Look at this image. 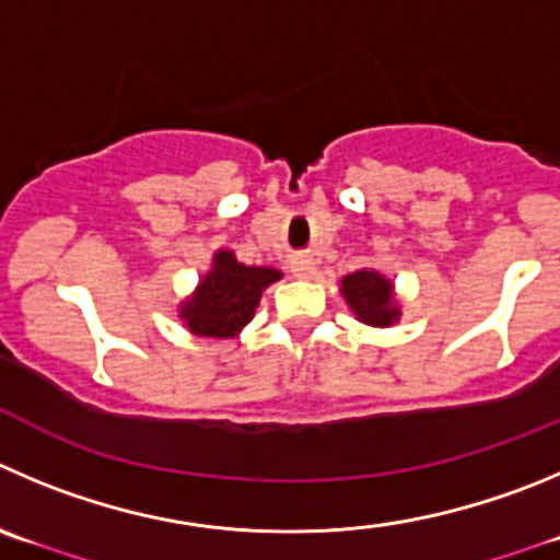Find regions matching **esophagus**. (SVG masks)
<instances>
[{"label":"esophagus","mask_w":560,"mask_h":560,"mask_svg":"<svg viewBox=\"0 0 560 560\" xmlns=\"http://www.w3.org/2000/svg\"><path fill=\"white\" fill-rule=\"evenodd\" d=\"M290 270L298 279H312V276H315V259H312V256H292Z\"/></svg>","instance_id":"esophagus-1"}]
</instances>
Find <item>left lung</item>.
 Returning <instances> with one entry per match:
<instances>
[{"label":"left lung","instance_id":"8db88e82","mask_svg":"<svg viewBox=\"0 0 560 560\" xmlns=\"http://www.w3.org/2000/svg\"><path fill=\"white\" fill-rule=\"evenodd\" d=\"M339 292L345 295L353 315L368 326L386 328L400 317L392 281L378 270H357V273L345 276Z\"/></svg>","mask_w":560,"mask_h":560}]
</instances>
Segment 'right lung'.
<instances>
[{
    "label": "right lung",
    "instance_id": "1",
    "mask_svg": "<svg viewBox=\"0 0 560 560\" xmlns=\"http://www.w3.org/2000/svg\"><path fill=\"white\" fill-rule=\"evenodd\" d=\"M281 273L276 268H256L234 259L232 250L212 256V270L201 279L192 298L182 304L179 317L198 337L226 339L250 323L262 290H268Z\"/></svg>",
    "mask_w": 560,
    "mask_h": 560
}]
</instances>
